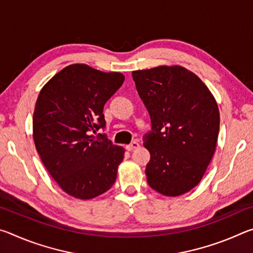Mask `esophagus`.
I'll return each mask as SVG.
<instances>
[{
  "label": "esophagus",
  "instance_id": "obj_1",
  "mask_svg": "<svg viewBox=\"0 0 253 253\" xmlns=\"http://www.w3.org/2000/svg\"><path fill=\"white\" fill-rule=\"evenodd\" d=\"M138 147H139V144L137 142H132L129 145H126V149H127V151H129V152L134 151L135 148H138Z\"/></svg>",
  "mask_w": 253,
  "mask_h": 253
}]
</instances>
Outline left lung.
<instances>
[{
	"mask_svg": "<svg viewBox=\"0 0 253 253\" xmlns=\"http://www.w3.org/2000/svg\"><path fill=\"white\" fill-rule=\"evenodd\" d=\"M140 99L151 116L144 136L151 153L147 182L165 196L187 193L201 182L214 155L220 113L211 91L181 66L132 71Z\"/></svg>",
	"mask_w": 253,
	"mask_h": 253,
	"instance_id": "obj_1",
	"label": "left lung"
}]
</instances>
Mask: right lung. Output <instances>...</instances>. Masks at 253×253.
Returning <instances> with one entry per match:
<instances>
[{
  "label": "right lung",
  "instance_id": "1",
  "mask_svg": "<svg viewBox=\"0 0 253 253\" xmlns=\"http://www.w3.org/2000/svg\"><path fill=\"white\" fill-rule=\"evenodd\" d=\"M121 72L70 65L41 89L33 113V139L45 169L67 194L90 200L114 185L125 149L92 135L106 122L107 100L123 84Z\"/></svg>",
  "mask_w": 253,
  "mask_h": 253
}]
</instances>
